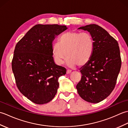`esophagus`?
Masks as SVG:
<instances>
[{"mask_svg":"<svg viewBox=\"0 0 128 128\" xmlns=\"http://www.w3.org/2000/svg\"><path fill=\"white\" fill-rule=\"evenodd\" d=\"M72 72V70H66V74H70V72Z\"/></svg>","mask_w":128,"mask_h":128,"instance_id":"34e87169","label":"esophagus"}]
</instances>
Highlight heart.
I'll use <instances>...</instances> for the list:
<instances>
[{"label":"heart","mask_w":128,"mask_h":128,"mask_svg":"<svg viewBox=\"0 0 128 128\" xmlns=\"http://www.w3.org/2000/svg\"><path fill=\"white\" fill-rule=\"evenodd\" d=\"M94 48L91 35L86 32L69 31L60 37L59 42L52 44V55L57 64L61 65L67 56L66 64L69 67L82 66L90 60Z\"/></svg>","instance_id":"b5f03b06"}]
</instances>
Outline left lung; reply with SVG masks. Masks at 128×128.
Segmentation results:
<instances>
[{"instance_id":"left-lung-1","label":"left lung","mask_w":128,"mask_h":128,"mask_svg":"<svg viewBox=\"0 0 128 128\" xmlns=\"http://www.w3.org/2000/svg\"><path fill=\"white\" fill-rule=\"evenodd\" d=\"M79 29L90 33L94 48L90 60L80 69L82 76L76 89L83 100L97 103L115 88L122 65L120 50L117 40L100 26L91 24Z\"/></svg>"}]
</instances>
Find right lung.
Here are the masks:
<instances>
[{
	"mask_svg": "<svg viewBox=\"0 0 128 128\" xmlns=\"http://www.w3.org/2000/svg\"><path fill=\"white\" fill-rule=\"evenodd\" d=\"M66 29L64 25L38 24L16 44L12 66L16 86L36 104L52 100L59 88V78L66 74L65 68L54 62L52 48L55 37Z\"/></svg>",
	"mask_w": 128,
	"mask_h": 128,
	"instance_id": "1",
	"label": "right lung"
}]
</instances>
